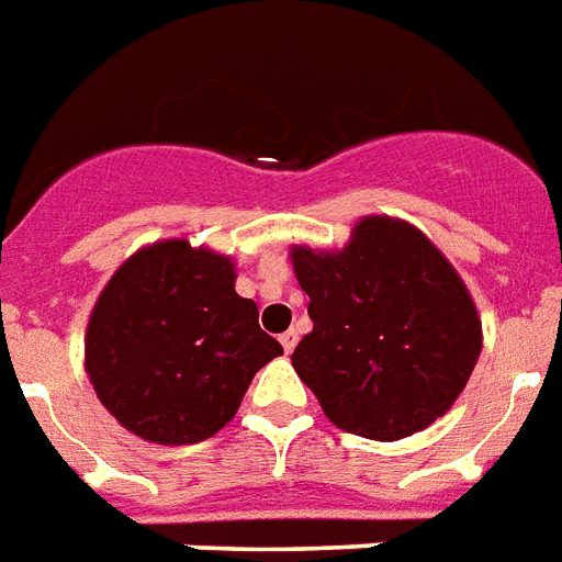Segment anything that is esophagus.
Here are the masks:
<instances>
[{"instance_id": "34e87169", "label": "esophagus", "mask_w": 562, "mask_h": 562, "mask_svg": "<svg viewBox=\"0 0 562 562\" xmlns=\"http://www.w3.org/2000/svg\"><path fill=\"white\" fill-rule=\"evenodd\" d=\"M280 345L285 353H291V350H294V345H297V329H285V333L280 336Z\"/></svg>"}]
</instances>
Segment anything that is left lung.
Segmentation results:
<instances>
[{
    "label": "left lung",
    "mask_w": 562,
    "mask_h": 562,
    "mask_svg": "<svg viewBox=\"0 0 562 562\" xmlns=\"http://www.w3.org/2000/svg\"><path fill=\"white\" fill-rule=\"evenodd\" d=\"M291 265L312 318L291 366L329 422L395 442L451 409L483 327L457 268L422 229L368 214L341 250L294 244Z\"/></svg>",
    "instance_id": "1"
}]
</instances>
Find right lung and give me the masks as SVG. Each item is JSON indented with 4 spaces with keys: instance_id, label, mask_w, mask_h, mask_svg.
<instances>
[{
    "instance_id": "right-lung-1",
    "label": "right lung",
    "mask_w": 562,
    "mask_h": 562,
    "mask_svg": "<svg viewBox=\"0 0 562 562\" xmlns=\"http://www.w3.org/2000/svg\"><path fill=\"white\" fill-rule=\"evenodd\" d=\"M233 256L165 238L111 273L85 333V371L128 434L191 445L233 422L282 345L235 291Z\"/></svg>"
}]
</instances>
